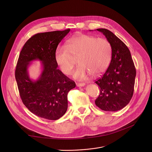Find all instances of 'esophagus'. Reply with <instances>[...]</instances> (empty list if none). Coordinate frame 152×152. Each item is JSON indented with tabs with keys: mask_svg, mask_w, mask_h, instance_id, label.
<instances>
[{
	"mask_svg": "<svg viewBox=\"0 0 152 152\" xmlns=\"http://www.w3.org/2000/svg\"><path fill=\"white\" fill-rule=\"evenodd\" d=\"M85 85H86V84L84 83H76V86L78 87H82Z\"/></svg>",
	"mask_w": 152,
	"mask_h": 152,
	"instance_id": "1",
	"label": "esophagus"
}]
</instances>
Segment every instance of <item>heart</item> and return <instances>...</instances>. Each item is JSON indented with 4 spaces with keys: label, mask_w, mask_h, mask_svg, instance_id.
Returning <instances> with one entry per match:
<instances>
[{
    "label": "heart",
    "mask_w": 152,
    "mask_h": 152,
    "mask_svg": "<svg viewBox=\"0 0 152 152\" xmlns=\"http://www.w3.org/2000/svg\"><path fill=\"white\" fill-rule=\"evenodd\" d=\"M79 65L73 71L77 79H84L89 74L97 76L108 68L111 58V46L105 38L80 34L69 39L65 45H59L55 59L63 73L71 74L76 62Z\"/></svg>",
    "instance_id": "obj_1"
}]
</instances>
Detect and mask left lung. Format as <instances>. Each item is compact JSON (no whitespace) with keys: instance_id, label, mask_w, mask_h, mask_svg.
Here are the masks:
<instances>
[{"instance_id":"1","label":"left lung","mask_w":152,"mask_h":152,"mask_svg":"<svg viewBox=\"0 0 152 152\" xmlns=\"http://www.w3.org/2000/svg\"><path fill=\"white\" fill-rule=\"evenodd\" d=\"M110 42L112 54L105 73L95 80L100 87V94L95 101L102 110L116 111L126 107L132 97L136 69L126 45L112 32L97 29Z\"/></svg>"}]
</instances>
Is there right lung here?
Here are the masks:
<instances>
[{
	"label": "right lung",
	"mask_w": 152,
	"mask_h": 152,
	"mask_svg": "<svg viewBox=\"0 0 152 152\" xmlns=\"http://www.w3.org/2000/svg\"><path fill=\"white\" fill-rule=\"evenodd\" d=\"M70 31H55L37 33L23 45L15 69L20 98L23 104L35 115L57 120L66 113L67 95L76 84L57 68L55 59L56 49ZM39 59L43 62L41 77L36 82L27 76L28 62Z\"/></svg>",
	"instance_id": "right-lung-1"
}]
</instances>
